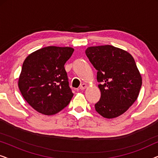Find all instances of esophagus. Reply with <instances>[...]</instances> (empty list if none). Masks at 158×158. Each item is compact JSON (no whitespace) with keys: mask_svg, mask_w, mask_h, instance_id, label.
I'll return each instance as SVG.
<instances>
[{"mask_svg":"<svg viewBox=\"0 0 158 158\" xmlns=\"http://www.w3.org/2000/svg\"><path fill=\"white\" fill-rule=\"evenodd\" d=\"M87 87H88V85H87V84H85V83H83L81 86H80V89H81V90H84V89H85V88H87Z\"/></svg>","mask_w":158,"mask_h":158,"instance_id":"esophagus-1","label":"esophagus"}]
</instances>
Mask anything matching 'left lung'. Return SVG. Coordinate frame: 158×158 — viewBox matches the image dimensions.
I'll return each instance as SVG.
<instances>
[{
  "instance_id": "left-lung-1",
  "label": "left lung",
  "mask_w": 158,
  "mask_h": 158,
  "mask_svg": "<svg viewBox=\"0 0 158 158\" xmlns=\"http://www.w3.org/2000/svg\"><path fill=\"white\" fill-rule=\"evenodd\" d=\"M85 54L97 70L101 98L95 109L104 118L122 115L135 103L142 77L135 60L127 51L111 45L90 47Z\"/></svg>"
}]
</instances>
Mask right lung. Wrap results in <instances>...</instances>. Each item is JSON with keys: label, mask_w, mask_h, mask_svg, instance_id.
<instances>
[{"label": "right lung", "mask_w": 158, "mask_h": 158, "mask_svg": "<svg viewBox=\"0 0 158 158\" xmlns=\"http://www.w3.org/2000/svg\"><path fill=\"white\" fill-rule=\"evenodd\" d=\"M73 52L71 47L50 46L25 59L18 85L23 98L36 111L53 115L70 102L73 94L64 66Z\"/></svg>", "instance_id": "obj_1"}]
</instances>
